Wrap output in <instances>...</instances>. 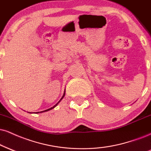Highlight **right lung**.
Returning <instances> with one entry per match:
<instances>
[{"label":"right lung","mask_w":151,"mask_h":151,"mask_svg":"<svg viewBox=\"0 0 151 151\" xmlns=\"http://www.w3.org/2000/svg\"><path fill=\"white\" fill-rule=\"evenodd\" d=\"M64 96H65V90H64V95H63V96H62V97H61V99H60V100H59V101L58 102H57V104H55V106H53V107L50 108V109H47V110H45V111H40V112H36V113H43V112H46V111H50V110H52V109H54V108H55V107H56V106H57V104H58L59 103V102H60V101H61V99H62L64 97Z\"/></svg>","instance_id":"1"}]
</instances>
